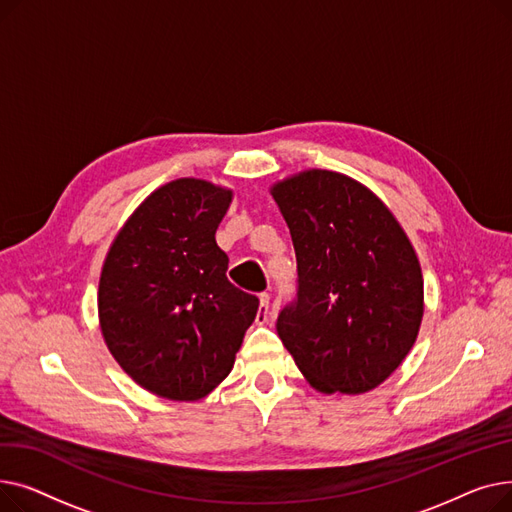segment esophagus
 <instances>
[{
  "mask_svg": "<svg viewBox=\"0 0 512 512\" xmlns=\"http://www.w3.org/2000/svg\"><path fill=\"white\" fill-rule=\"evenodd\" d=\"M270 319V294L261 292L259 294V311H257V324H265Z\"/></svg>",
  "mask_w": 512,
  "mask_h": 512,
  "instance_id": "esophagus-1",
  "label": "esophagus"
}]
</instances>
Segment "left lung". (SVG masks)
Returning <instances> with one entry per match:
<instances>
[{"instance_id":"1","label":"left lung","mask_w":512,"mask_h":512,"mask_svg":"<svg viewBox=\"0 0 512 512\" xmlns=\"http://www.w3.org/2000/svg\"><path fill=\"white\" fill-rule=\"evenodd\" d=\"M297 253V299L276 330L324 394L378 388L405 361L423 317V276L409 236L367 186L305 170L272 186Z\"/></svg>"}]
</instances>
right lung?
Here are the masks:
<instances>
[{
	"instance_id": "1",
	"label": "right lung",
	"mask_w": 512,
	"mask_h": 512,
	"mask_svg": "<svg viewBox=\"0 0 512 512\" xmlns=\"http://www.w3.org/2000/svg\"><path fill=\"white\" fill-rule=\"evenodd\" d=\"M230 188L178 178L118 232L99 278V326L118 365L168 400H199L234 367L259 299L228 278L215 242Z\"/></svg>"
}]
</instances>
